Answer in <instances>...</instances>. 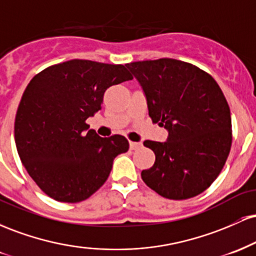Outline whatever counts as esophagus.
I'll return each mask as SVG.
<instances>
[{
  "mask_svg": "<svg viewBox=\"0 0 256 256\" xmlns=\"http://www.w3.org/2000/svg\"><path fill=\"white\" fill-rule=\"evenodd\" d=\"M140 146H142V143L130 142V149H131V150H137V149H140Z\"/></svg>",
  "mask_w": 256,
  "mask_h": 256,
  "instance_id": "obj_1",
  "label": "esophagus"
}]
</instances>
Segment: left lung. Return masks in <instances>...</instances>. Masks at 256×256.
Wrapping results in <instances>:
<instances>
[{
    "mask_svg": "<svg viewBox=\"0 0 256 256\" xmlns=\"http://www.w3.org/2000/svg\"><path fill=\"white\" fill-rule=\"evenodd\" d=\"M126 67L144 91L152 122L168 131L164 143L144 140L155 162L140 177L162 198H195L216 180L231 149V113L224 94L212 76L176 58Z\"/></svg>",
    "mask_w": 256,
    "mask_h": 256,
    "instance_id": "1",
    "label": "left lung"
}]
</instances>
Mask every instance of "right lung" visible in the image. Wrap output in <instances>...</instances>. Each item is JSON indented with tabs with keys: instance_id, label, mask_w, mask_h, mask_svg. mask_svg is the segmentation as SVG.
Instances as JSON below:
<instances>
[{
	"instance_id": "right-lung-1",
	"label": "right lung",
	"mask_w": 256,
	"mask_h": 256,
	"mask_svg": "<svg viewBox=\"0 0 256 256\" xmlns=\"http://www.w3.org/2000/svg\"><path fill=\"white\" fill-rule=\"evenodd\" d=\"M132 78L124 64L74 58L31 79L14 137L22 165L49 198L68 204L89 198L107 180L114 158L128 150L124 136L100 137L86 119L101 110L108 88Z\"/></svg>"
}]
</instances>
